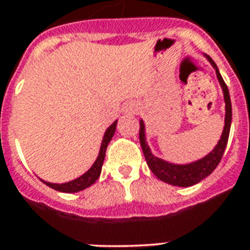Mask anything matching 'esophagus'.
Listing matches in <instances>:
<instances>
[{
    "label": "esophagus",
    "mask_w": 250,
    "mask_h": 250,
    "mask_svg": "<svg viewBox=\"0 0 250 250\" xmlns=\"http://www.w3.org/2000/svg\"><path fill=\"white\" fill-rule=\"evenodd\" d=\"M135 111H136V110H133V111H132V113H135Z\"/></svg>",
    "instance_id": "34e87169"
}]
</instances>
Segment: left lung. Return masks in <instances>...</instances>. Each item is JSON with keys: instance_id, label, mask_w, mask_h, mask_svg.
Here are the masks:
<instances>
[{"instance_id": "8db88e82", "label": "left lung", "mask_w": 250, "mask_h": 250, "mask_svg": "<svg viewBox=\"0 0 250 250\" xmlns=\"http://www.w3.org/2000/svg\"><path fill=\"white\" fill-rule=\"evenodd\" d=\"M208 60L213 67L217 71V76L219 83L222 85L223 93H225V101H226V119H225V129L222 133L221 140L218 141V145L213 149V152H210L206 157H204L202 160L193 162L189 165H172L168 164L166 161H162L160 158H157L150 153V149L145 143V131H144V123L140 122V144L143 148V153H144L145 160L148 164L149 168L152 170V172L156 175L157 178L161 179L162 182L168 183L171 186H178V187H189L193 186L196 183L201 182L202 179H205L206 176H209L215 167L219 165L223 153H225L226 145L229 141V128H231V121H232V106H231V98H229V88L226 85L225 80L219 74L217 64L214 62L209 56Z\"/></svg>"}]
</instances>
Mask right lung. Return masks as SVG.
I'll return each mask as SVG.
<instances>
[{"label":"right lung","mask_w":250,"mask_h":250,"mask_svg":"<svg viewBox=\"0 0 250 250\" xmlns=\"http://www.w3.org/2000/svg\"><path fill=\"white\" fill-rule=\"evenodd\" d=\"M115 128H117V121L114 122L109 128L106 129L105 135H104V139H102L101 149H100V154H98L97 160H96L93 166L90 167L85 174L82 175L80 178L75 179V180H72V182L63 183V184H54V183L44 182V180H42V183L46 184L48 187H50V188H53V189L60 190V192H66V193H75V192L83 190L85 189V188H88V187L92 186V184L97 180L100 174H101L102 164H104V160H105L106 148H107L110 140L113 139L114 133H115Z\"/></svg>","instance_id":"obj_1"}]
</instances>
